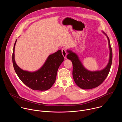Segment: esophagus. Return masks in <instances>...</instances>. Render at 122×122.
<instances>
[{
	"label": "esophagus",
	"instance_id": "34e87169",
	"mask_svg": "<svg viewBox=\"0 0 122 122\" xmlns=\"http://www.w3.org/2000/svg\"><path fill=\"white\" fill-rule=\"evenodd\" d=\"M62 55L65 58H66L67 54H66V50L64 48L62 49Z\"/></svg>",
	"mask_w": 122,
	"mask_h": 122
}]
</instances>
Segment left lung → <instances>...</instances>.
Instances as JSON below:
<instances>
[{"instance_id": "left-lung-1", "label": "left lung", "mask_w": 122, "mask_h": 122, "mask_svg": "<svg viewBox=\"0 0 122 122\" xmlns=\"http://www.w3.org/2000/svg\"><path fill=\"white\" fill-rule=\"evenodd\" d=\"M108 41L110 50L109 60L105 67L100 71H90L83 65L78 56L71 50H67V59L71 60L73 65L72 75L76 84L81 89H90L100 85L107 77L111 67L112 59V52L109 37L103 31Z\"/></svg>"}]
</instances>
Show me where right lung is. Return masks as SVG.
<instances>
[{"mask_svg":"<svg viewBox=\"0 0 122 122\" xmlns=\"http://www.w3.org/2000/svg\"><path fill=\"white\" fill-rule=\"evenodd\" d=\"M16 40L13 50L12 63L16 73L21 81L33 90L46 91L54 84L58 69L64 61L61 50L48 56L45 63L38 70L33 72L24 71L15 62L14 49Z\"/></svg>","mask_w":122,"mask_h":122,"instance_id":"obj_1","label":"right lung"}]
</instances>
